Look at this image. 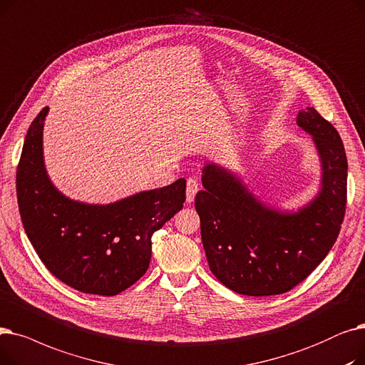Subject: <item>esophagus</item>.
Masks as SVG:
<instances>
[{"label": "esophagus", "mask_w": 365, "mask_h": 365, "mask_svg": "<svg viewBox=\"0 0 365 365\" xmlns=\"http://www.w3.org/2000/svg\"><path fill=\"white\" fill-rule=\"evenodd\" d=\"M197 190H199V184H197V181H196L195 178H188V180H187V190H185V193H187L185 202H187V203H192V202H195V197H196Z\"/></svg>", "instance_id": "obj_1"}]
</instances>
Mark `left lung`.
Segmentation results:
<instances>
[{"label":"left lung","mask_w":365,"mask_h":365,"mask_svg":"<svg viewBox=\"0 0 365 365\" xmlns=\"http://www.w3.org/2000/svg\"><path fill=\"white\" fill-rule=\"evenodd\" d=\"M314 141L321 177L317 195L296 210L263 200L240 175L215 162L202 169L196 195L200 235L211 272L242 296L289 291L333 248L346 207L348 160L336 128L314 107L297 114Z\"/></svg>","instance_id":"8db88e82"}]
</instances>
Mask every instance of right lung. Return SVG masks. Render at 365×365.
Segmentation results:
<instances>
[{
  "label": "right lung",
  "instance_id": "right-lung-1",
  "mask_svg": "<svg viewBox=\"0 0 365 365\" xmlns=\"http://www.w3.org/2000/svg\"><path fill=\"white\" fill-rule=\"evenodd\" d=\"M48 107L31 123L16 175L19 212L44 266L86 294L115 296L147 272L151 236L185 200V180L111 203L65 196L50 180L43 150Z\"/></svg>",
  "mask_w": 365,
  "mask_h": 365
}]
</instances>
